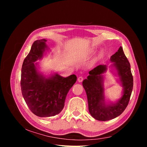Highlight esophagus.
Returning a JSON list of instances; mask_svg holds the SVG:
<instances>
[{
	"mask_svg": "<svg viewBox=\"0 0 147 147\" xmlns=\"http://www.w3.org/2000/svg\"><path fill=\"white\" fill-rule=\"evenodd\" d=\"M83 80V78L82 77H79L78 78V82L79 83L82 82Z\"/></svg>",
	"mask_w": 147,
	"mask_h": 147,
	"instance_id": "34e87169",
	"label": "esophagus"
}]
</instances>
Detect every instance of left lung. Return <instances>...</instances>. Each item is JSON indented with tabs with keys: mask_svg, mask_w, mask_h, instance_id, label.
Here are the masks:
<instances>
[{
	"mask_svg": "<svg viewBox=\"0 0 147 147\" xmlns=\"http://www.w3.org/2000/svg\"><path fill=\"white\" fill-rule=\"evenodd\" d=\"M109 68L122 87L121 94L115 102L105 96V75L108 69L106 65H99L89 72L86 79L83 81L86 91L88 109L91 116L99 121H105L119 116L125 110L129 101L133 88V77L131 65L121 47L110 57Z\"/></svg>",
	"mask_w": 147,
	"mask_h": 147,
	"instance_id": "obj_1",
	"label": "left lung"
}]
</instances>
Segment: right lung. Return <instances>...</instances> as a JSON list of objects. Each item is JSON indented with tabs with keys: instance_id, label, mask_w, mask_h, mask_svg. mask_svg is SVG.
<instances>
[{
	"instance_id": "right-lung-1",
	"label": "right lung",
	"mask_w": 147,
	"mask_h": 147,
	"mask_svg": "<svg viewBox=\"0 0 147 147\" xmlns=\"http://www.w3.org/2000/svg\"><path fill=\"white\" fill-rule=\"evenodd\" d=\"M45 38L35 41L23 61L21 69L22 94L34 115L45 118L59 114L64 107L67 94L77 81L73 74L64 77L56 72L45 75L39 69L37 61L51 51Z\"/></svg>"
}]
</instances>
